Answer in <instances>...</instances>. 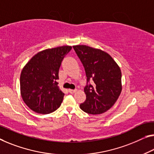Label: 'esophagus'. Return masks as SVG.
Instances as JSON below:
<instances>
[{"label": "esophagus", "instance_id": "34e87169", "mask_svg": "<svg viewBox=\"0 0 154 154\" xmlns=\"http://www.w3.org/2000/svg\"><path fill=\"white\" fill-rule=\"evenodd\" d=\"M76 91V89H69V92L70 94H74Z\"/></svg>", "mask_w": 154, "mask_h": 154}]
</instances>
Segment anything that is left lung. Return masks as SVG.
Instances as JSON below:
<instances>
[{
  "label": "left lung",
  "mask_w": 154,
  "mask_h": 154,
  "mask_svg": "<svg viewBox=\"0 0 154 154\" xmlns=\"http://www.w3.org/2000/svg\"><path fill=\"white\" fill-rule=\"evenodd\" d=\"M84 66L87 85L86 100L80 104L84 112L96 115L108 111L122 91V74L119 66L108 53L101 49L79 45L73 46ZM90 79L93 84L88 85Z\"/></svg>",
  "instance_id": "8db88e82"
}]
</instances>
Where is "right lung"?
<instances>
[{"instance_id":"obj_1","label":"right lung","mask_w":154,"mask_h":154,"mask_svg":"<svg viewBox=\"0 0 154 154\" xmlns=\"http://www.w3.org/2000/svg\"><path fill=\"white\" fill-rule=\"evenodd\" d=\"M71 49L68 45L45 49L35 54L23 67L20 94L32 111L47 114L60 106L65 94L58 86L59 68Z\"/></svg>"}]
</instances>
